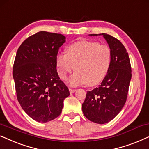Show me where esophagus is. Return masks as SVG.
<instances>
[{
  "mask_svg": "<svg viewBox=\"0 0 149 149\" xmlns=\"http://www.w3.org/2000/svg\"><path fill=\"white\" fill-rule=\"evenodd\" d=\"M69 93H73L76 91V89H72V88H69Z\"/></svg>",
  "mask_w": 149,
  "mask_h": 149,
  "instance_id": "34e87169",
  "label": "esophagus"
}]
</instances>
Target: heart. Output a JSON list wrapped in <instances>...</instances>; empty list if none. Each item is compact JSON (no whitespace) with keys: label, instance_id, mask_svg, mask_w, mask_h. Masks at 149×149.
Segmentation results:
<instances>
[{"label":"heart","instance_id":"heart-1","mask_svg":"<svg viewBox=\"0 0 149 149\" xmlns=\"http://www.w3.org/2000/svg\"><path fill=\"white\" fill-rule=\"evenodd\" d=\"M111 58L112 52L108 45L84 40L69 45L66 54L57 55L56 65L58 76L63 80H66L75 67L76 71L67 81L70 86H95L106 76Z\"/></svg>","mask_w":149,"mask_h":149}]
</instances>
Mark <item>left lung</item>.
Listing matches in <instances>:
<instances>
[{
	"label": "left lung",
	"mask_w": 149,
	"mask_h": 149,
	"mask_svg": "<svg viewBox=\"0 0 149 149\" xmlns=\"http://www.w3.org/2000/svg\"><path fill=\"white\" fill-rule=\"evenodd\" d=\"M103 35L112 52L110 68L101 84L88 91L82 112L89 120L105 124L112 120L120 112L127 100L132 78V68L128 53L119 40L110 35Z\"/></svg>",
	"instance_id": "8db88e82"
}]
</instances>
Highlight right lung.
Returning a JSON list of instances; mask_svg holds the SVG:
<instances>
[{"mask_svg": "<svg viewBox=\"0 0 149 149\" xmlns=\"http://www.w3.org/2000/svg\"><path fill=\"white\" fill-rule=\"evenodd\" d=\"M64 35L40 31L24 41L13 67L17 100L30 117L46 123L58 117L69 89L56 70L58 49Z\"/></svg>", "mask_w": 149, "mask_h": 149, "instance_id": "add662e5", "label": "right lung"}]
</instances>
